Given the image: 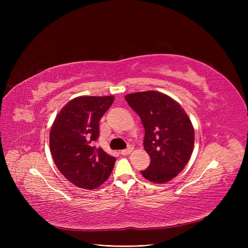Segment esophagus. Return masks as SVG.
Returning <instances> with one entry per match:
<instances>
[{
    "instance_id": "obj_1",
    "label": "esophagus",
    "mask_w": 248,
    "mask_h": 248,
    "mask_svg": "<svg viewBox=\"0 0 248 248\" xmlns=\"http://www.w3.org/2000/svg\"><path fill=\"white\" fill-rule=\"evenodd\" d=\"M134 151V147H132V146H129L127 149H125V150H123L122 152H121V154L123 155H128V154H131L132 152Z\"/></svg>"
}]
</instances>
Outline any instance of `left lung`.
<instances>
[{"label": "left lung", "mask_w": 248, "mask_h": 248, "mask_svg": "<svg viewBox=\"0 0 248 248\" xmlns=\"http://www.w3.org/2000/svg\"><path fill=\"white\" fill-rule=\"evenodd\" d=\"M127 103L145 127L144 148L151 164L141 175L153 183L171 181L190 160L194 148V127L180 103L159 91L126 94Z\"/></svg>", "instance_id": "1"}]
</instances>
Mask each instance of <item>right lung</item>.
Wrapping results in <instances>:
<instances>
[{"instance_id":"add662e5","label":"right lung","mask_w":248,"mask_h":248,"mask_svg":"<svg viewBox=\"0 0 248 248\" xmlns=\"http://www.w3.org/2000/svg\"><path fill=\"white\" fill-rule=\"evenodd\" d=\"M113 96H79L62 108L52 124L49 145L60 173L75 186L93 190L111 174L115 158L94 141L99 121L110 108Z\"/></svg>"}]
</instances>
